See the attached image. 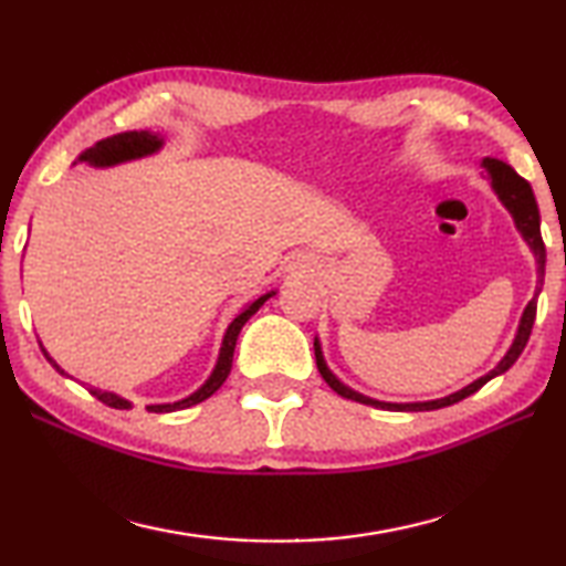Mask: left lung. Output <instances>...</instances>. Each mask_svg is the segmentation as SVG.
Instances as JSON below:
<instances>
[{"instance_id": "left-lung-1", "label": "left lung", "mask_w": 566, "mask_h": 566, "mask_svg": "<svg viewBox=\"0 0 566 566\" xmlns=\"http://www.w3.org/2000/svg\"><path fill=\"white\" fill-rule=\"evenodd\" d=\"M482 166L488 168V174L492 178V188L494 193L500 196V201L507 206V211L512 213L514 223H517L520 233L524 241L530 243L534 258H537V293H534V298L527 303V308L522 313V321H520V331L514 335V343L512 348L507 350V355L500 360V365L494 370H490L488 375H482L480 380L470 382L468 388H462L458 392L448 395V398H440V400H430V402H380V400H373V398H365V395L350 390L348 385H343L335 375L328 370V365L323 360V353H321V343L315 340V363H318V370L323 375V380L331 385V388L340 395V398H348L355 402H363V405H373V408H380V410H398V412H422V410H440V408H448V405L460 402L464 398H470V395L478 392L482 385H488L492 378H497V375L507 373L517 358L524 350V345H527L530 335H532V325L534 318H537V295L542 291V283H544V263H547V248H544L542 241V231H539V208L537 201H534V193H532V186L524 181V178L514 171L512 166H507L504 161H497V158H484Z\"/></svg>"}]
</instances>
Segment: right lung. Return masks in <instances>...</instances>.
Returning a JSON list of instances; mask_svg holds the SVG:
<instances>
[{"label":"right lung","instance_id":"add662e5","mask_svg":"<svg viewBox=\"0 0 566 566\" xmlns=\"http://www.w3.org/2000/svg\"><path fill=\"white\" fill-rule=\"evenodd\" d=\"M161 138H158L156 134L151 132H124V134H116V136H108V138H102V142H96L92 148H86V151L78 156V161H86L92 166H116V164H124V161H132V158H142V156H148L154 154L161 148ZM273 293H265L261 295V298L248 303L245 308L235 315L233 323L228 325V331L223 335V345H221V355H218V363L216 368L211 373V378H208L201 388H198L193 395H188V398L178 400V402H166V405H148V412H174V410H186L191 408V405H198L203 402L206 398H211V395L221 388V385L226 382L228 373H231V365H233V350H235V340H238V333H241L243 325L248 323V318L261 308V305L271 298ZM46 355V350H44ZM46 360L54 365V368L64 375V370L59 368V365L49 358ZM92 395H96L98 400H102L104 405H108V408H116V410H128L132 408V402L118 398V395L114 392H102V390H92Z\"/></svg>","mask_w":566,"mask_h":566}]
</instances>
